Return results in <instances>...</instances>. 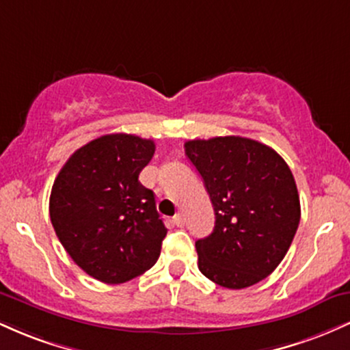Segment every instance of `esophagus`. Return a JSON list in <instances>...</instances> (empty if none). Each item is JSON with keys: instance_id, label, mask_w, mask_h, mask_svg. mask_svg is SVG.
<instances>
[{"instance_id": "34e87169", "label": "esophagus", "mask_w": 350, "mask_h": 350, "mask_svg": "<svg viewBox=\"0 0 350 350\" xmlns=\"http://www.w3.org/2000/svg\"><path fill=\"white\" fill-rule=\"evenodd\" d=\"M172 222H174L176 227H184V219L180 214H176L174 217H172Z\"/></svg>"}]
</instances>
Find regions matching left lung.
I'll list each match as a JSON object with an SVG mask.
<instances>
[{
  "mask_svg": "<svg viewBox=\"0 0 350 350\" xmlns=\"http://www.w3.org/2000/svg\"><path fill=\"white\" fill-rule=\"evenodd\" d=\"M184 150L215 212L214 232L196 242L200 273L228 290L267 278L286 255L301 219L288 164L270 146L242 136L192 139Z\"/></svg>",
  "mask_w": 350,
  "mask_h": 350,
  "instance_id": "left-lung-1",
  "label": "left lung"
}]
</instances>
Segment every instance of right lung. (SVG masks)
<instances>
[{
	"label": "right lung",
	"mask_w": 350,
	"mask_h": 350,
	"mask_svg": "<svg viewBox=\"0 0 350 350\" xmlns=\"http://www.w3.org/2000/svg\"><path fill=\"white\" fill-rule=\"evenodd\" d=\"M154 142L103 135L67 159L54 180L51 222L70 258L92 278L118 284L150 270L167 234L139 172Z\"/></svg>",
	"instance_id": "obj_1"
}]
</instances>
